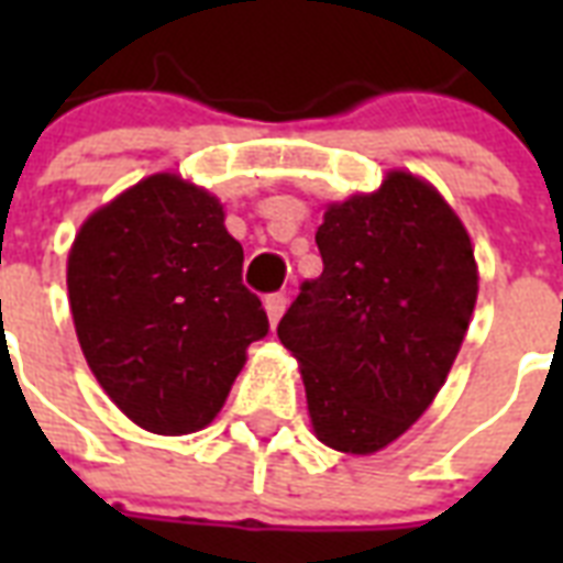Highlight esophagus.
<instances>
[{
    "mask_svg": "<svg viewBox=\"0 0 563 563\" xmlns=\"http://www.w3.org/2000/svg\"><path fill=\"white\" fill-rule=\"evenodd\" d=\"M286 307H289V298H286L283 291H274V295H268V298H265V312H268V321H272V327H277V321L283 318Z\"/></svg>",
    "mask_w": 563,
    "mask_h": 563,
    "instance_id": "34e87169",
    "label": "esophagus"
}]
</instances>
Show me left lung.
<instances>
[{"label": "left lung", "mask_w": 563, "mask_h": 563, "mask_svg": "<svg viewBox=\"0 0 563 563\" xmlns=\"http://www.w3.org/2000/svg\"><path fill=\"white\" fill-rule=\"evenodd\" d=\"M324 272L277 324L300 362L316 435L368 455L435 400L479 291L467 230L423 180L391 172L324 212Z\"/></svg>", "instance_id": "1"}]
</instances>
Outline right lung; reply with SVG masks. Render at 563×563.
<instances>
[{"label":"right lung","mask_w":563,"mask_h":563,"mask_svg":"<svg viewBox=\"0 0 563 563\" xmlns=\"http://www.w3.org/2000/svg\"><path fill=\"white\" fill-rule=\"evenodd\" d=\"M221 203L152 175L87 219L69 251L75 333L108 397L148 432L187 435L224 406L268 335Z\"/></svg>","instance_id":"1"}]
</instances>
